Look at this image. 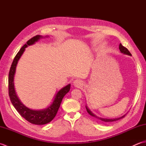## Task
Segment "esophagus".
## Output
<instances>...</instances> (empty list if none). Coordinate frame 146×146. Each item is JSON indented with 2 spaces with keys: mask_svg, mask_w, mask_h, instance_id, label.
Segmentation results:
<instances>
[{
  "mask_svg": "<svg viewBox=\"0 0 146 146\" xmlns=\"http://www.w3.org/2000/svg\"><path fill=\"white\" fill-rule=\"evenodd\" d=\"M73 85L76 86V87L80 88L83 85V82L82 80L77 79V80H75V81L73 82Z\"/></svg>",
  "mask_w": 146,
  "mask_h": 146,
  "instance_id": "obj_1",
  "label": "esophagus"
}]
</instances>
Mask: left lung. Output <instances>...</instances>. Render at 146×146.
<instances>
[{
    "instance_id": "1",
    "label": "left lung",
    "mask_w": 146,
    "mask_h": 146,
    "mask_svg": "<svg viewBox=\"0 0 146 146\" xmlns=\"http://www.w3.org/2000/svg\"><path fill=\"white\" fill-rule=\"evenodd\" d=\"M119 49H120V51L121 52H122V53H123V54H127V55H129V56H131V52H130L128 50V49H127L126 48H125L124 46H123L122 45V44H120V45H119ZM86 111H87V112H88L90 115L91 116L96 118V119H99V120H100L101 121H102V122H114V121H117V120H118L122 119V118L124 117L125 115H123V116H122L121 117L116 118V119H104V118L99 117L96 115H95L94 113H93L92 111L89 109V108H88L87 106H86Z\"/></svg>"
}]
</instances>
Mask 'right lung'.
I'll list each match as a JSON object with an SVG mask.
<instances>
[{
    "label": "right lung",
    "instance_id": "1",
    "mask_svg": "<svg viewBox=\"0 0 146 146\" xmlns=\"http://www.w3.org/2000/svg\"><path fill=\"white\" fill-rule=\"evenodd\" d=\"M42 38H43L42 36L37 35L27 41L26 44H24L21 48L19 51L17 52V54L15 56L9 73V95L12 105L22 117H24L30 123L35 125L46 124V123L50 122L54 119L58 112L59 108L60 107L62 100H63L64 95L70 91L71 86L70 84L68 85L58 92L56 95H55L51 105L43 110H36L30 109L22 103L19 98H18L16 93H15L14 82L15 69H16L18 61L19 60L22 54L25 51V48H26L28 46L34 44Z\"/></svg>",
    "mask_w": 146,
    "mask_h": 146
}]
</instances>
